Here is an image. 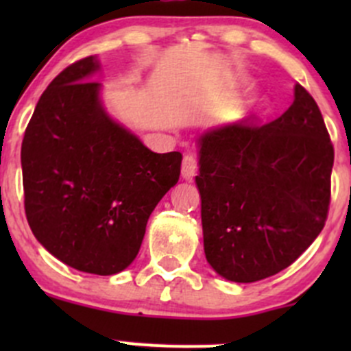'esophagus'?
Listing matches in <instances>:
<instances>
[{"mask_svg":"<svg viewBox=\"0 0 351 351\" xmlns=\"http://www.w3.org/2000/svg\"><path fill=\"white\" fill-rule=\"evenodd\" d=\"M197 173V159L193 154H185V158H183V162H182V176L185 180H193V176H195Z\"/></svg>","mask_w":351,"mask_h":351,"instance_id":"esophagus-1","label":"esophagus"}]
</instances>
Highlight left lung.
Listing matches in <instances>:
<instances>
[{
  "label": "left lung",
  "mask_w": 351,
  "mask_h": 351,
  "mask_svg": "<svg viewBox=\"0 0 351 351\" xmlns=\"http://www.w3.org/2000/svg\"><path fill=\"white\" fill-rule=\"evenodd\" d=\"M293 97L271 122L247 119L198 139L205 258L231 282L290 267L328 219L335 149L309 91L295 84Z\"/></svg>",
  "instance_id": "1"
}]
</instances>
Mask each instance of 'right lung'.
Listing matches in <instances>:
<instances>
[{"label": "right lung", "instance_id": "add662e5", "mask_svg": "<svg viewBox=\"0 0 351 351\" xmlns=\"http://www.w3.org/2000/svg\"><path fill=\"white\" fill-rule=\"evenodd\" d=\"M93 56L42 93L22 143L25 214L37 241L80 271L113 275L139 253L147 219L180 178L182 153L158 154L113 122Z\"/></svg>", "mask_w": 351, "mask_h": 351}]
</instances>
